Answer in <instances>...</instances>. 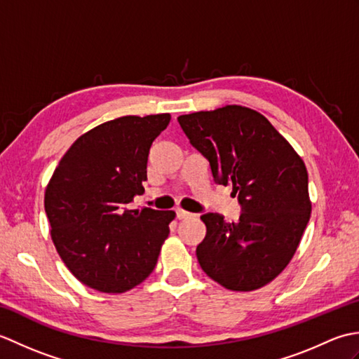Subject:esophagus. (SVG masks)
I'll return each mask as SVG.
<instances>
[{
	"label": "esophagus",
	"mask_w": 359,
	"mask_h": 359,
	"mask_svg": "<svg viewBox=\"0 0 359 359\" xmlns=\"http://www.w3.org/2000/svg\"><path fill=\"white\" fill-rule=\"evenodd\" d=\"M175 216H177V219L179 220H187V219H191V217H194V215L193 212H188V211H185V210H175Z\"/></svg>",
	"instance_id": "1"
}]
</instances>
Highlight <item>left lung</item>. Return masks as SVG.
<instances>
[{"mask_svg":"<svg viewBox=\"0 0 359 359\" xmlns=\"http://www.w3.org/2000/svg\"><path fill=\"white\" fill-rule=\"evenodd\" d=\"M189 143L207 157L212 179L231 185L242 212L228 224L201 216L207 236L196 255L202 270L233 292L269 284L292 261L311 202L304 160L262 114L239 104L177 117Z\"/></svg>","mask_w":359,"mask_h":359,"instance_id":"8db88e82","label":"left lung"}]
</instances>
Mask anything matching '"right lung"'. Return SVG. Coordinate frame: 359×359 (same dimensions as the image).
Listing matches in <instances>:
<instances>
[{"label":"right lung","mask_w":359,"mask_h":359,"mask_svg":"<svg viewBox=\"0 0 359 359\" xmlns=\"http://www.w3.org/2000/svg\"><path fill=\"white\" fill-rule=\"evenodd\" d=\"M170 114L125 116L79 137L44 193V210L60 257L81 284L125 293L154 270L174 211L128 210L143 194L152 142Z\"/></svg>","instance_id":"add662e5"}]
</instances>
